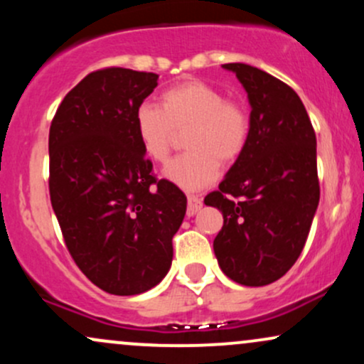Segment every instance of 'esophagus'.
<instances>
[{
  "instance_id": "obj_1",
  "label": "esophagus",
  "mask_w": 364,
  "mask_h": 364,
  "mask_svg": "<svg viewBox=\"0 0 364 364\" xmlns=\"http://www.w3.org/2000/svg\"><path fill=\"white\" fill-rule=\"evenodd\" d=\"M202 208V198H198L196 195H188V208H186V215L193 217L196 212Z\"/></svg>"
}]
</instances>
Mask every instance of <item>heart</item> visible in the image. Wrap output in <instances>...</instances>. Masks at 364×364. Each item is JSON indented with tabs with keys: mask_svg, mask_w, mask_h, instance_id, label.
Instances as JSON below:
<instances>
[{
	"mask_svg": "<svg viewBox=\"0 0 364 364\" xmlns=\"http://www.w3.org/2000/svg\"><path fill=\"white\" fill-rule=\"evenodd\" d=\"M135 129L150 161L166 162L185 132V154L164 169L171 183L186 191L202 190L219 176L220 162L235 164L252 135V118L245 104L210 83L185 80L161 94V107L144 102L135 112Z\"/></svg>",
	"mask_w": 364,
	"mask_h": 364,
	"instance_id": "heart-1",
	"label": "heart"
}]
</instances>
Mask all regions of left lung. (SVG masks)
Wrapping results in <instances>:
<instances>
[{
	"instance_id": "8db88e82",
	"label": "left lung",
	"mask_w": 364,
	"mask_h": 364,
	"mask_svg": "<svg viewBox=\"0 0 364 364\" xmlns=\"http://www.w3.org/2000/svg\"><path fill=\"white\" fill-rule=\"evenodd\" d=\"M223 66L248 92L252 135L203 202L224 217L214 240L223 272L243 286H267L299 258L318 207L315 129L287 83L245 63Z\"/></svg>"
}]
</instances>
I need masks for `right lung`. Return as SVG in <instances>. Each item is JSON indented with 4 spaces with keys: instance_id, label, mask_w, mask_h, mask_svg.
Returning a JSON list of instances; mask_svg holds the SVG:
<instances>
[{
    "instance_id": "right-lung-1",
    "label": "right lung",
    "mask_w": 364,
    "mask_h": 364,
    "mask_svg": "<svg viewBox=\"0 0 364 364\" xmlns=\"http://www.w3.org/2000/svg\"><path fill=\"white\" fill-rule=\"evenodd\" d=\"M159 75L109 66L65 95L49 128V196L66 248L102 291L152 289L173 262L186 196L159 179L135 129V112Z\"/></svg>"
}]
</instances>
